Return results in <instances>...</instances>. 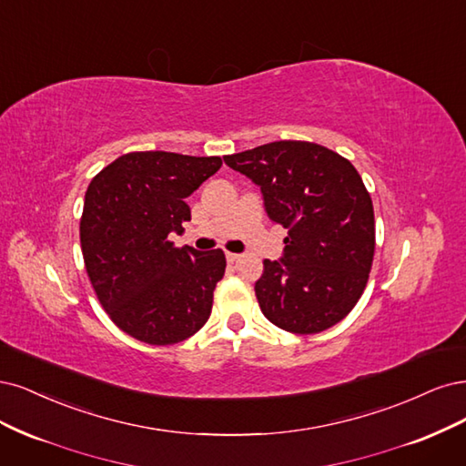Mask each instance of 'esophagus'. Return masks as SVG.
Masks as SVG:
<instances>
[{"label": "esophagus", "mask_w": 466, "mask_h": 466, "mask_svg": "<svg viewBox=\"0 0 466 466\" xmlns=\"http://www.w3.org/2000/svg\"><path fill=\"white\" fill-rule=\"evenodd\" d=\"M227 259H228V263H234V261H238V259H239V253L227 251Z\"/></svg>", "instance_id": "esophagus-1"}]
</instances>
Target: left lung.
<instances>
[{
    "mask_svg": "<svg viewBox=\"0 0 466 466\" xmlns=\"http://www.w3.org/2000/svg\"><path fill=\"white\" fill-rule=\"evenodd\" d=\"M263 193L268 218L289 228L284 255L265 259L255 296L265 318L313 335L347 318L371 271L375 220L350 160L309 141H275L224 157Z\"/></svg>",
    "mask_w": 466,
    "mask_h": 466,
    "instance_id": "obj_1",
    "label": "left lung"
}]
</instances>
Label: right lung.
Masks as SVG:
<instances>
[{"instance_id": "add662e5", "label": "right lung", "mask_w": 466, "mask_h": 466, "mask_svg": "<svg viewBox=\"0 0 466 466\" xmlns=\"http://www.w3.org/2000/svg\"><path fill=\"white\" fill-rule=\"evenodd\" d=\"M220 167V157L127 153L88 184L79 227L85 268L98 302L129 337L176 344L211 315L227 258L222 249L176 248L168 234L184 232L186 198Z\"/></svg>"}]
</instances>
